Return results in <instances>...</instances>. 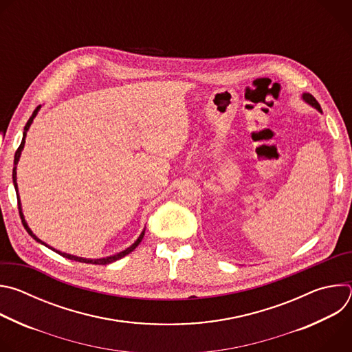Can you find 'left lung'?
Returning <instances> with one entry per match:
<instances>
[{
  "instance_id": "1",
  "label": "left lung",
  "mask_w": 352,
  "mask_h": 352,
  "mask_svg": "<svg viewBox=\"0 0 352 352\" xmlns=\"http://www.w3.org/2000/svg\"><path fill=\"white\" fill-rule=\"evenodd\" d=\"M302 97H304V100H305L307 103H309L312 107H315L316 110H319V111L322 113V107H320V104L316 102V98H315L312 94H309V93H305Z\"/></svg>"
}]
</instances>
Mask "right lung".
I'll return each mask as SVG.
<instances>
[{
  "label": "right lung",
  "instance_id": "1",
  "mask_svg": "<svg viewBox=\"0 0 352 352\" xmlns=\"http://www.w3.org/2000/svg\"><path fill=\"white\" fill-rule=\"evenodd\" d=\"M40 110V106H37L36 107V110L33 111V114H32V117L29 118V121L26 122V125H25V132H23V138H22V142H21V144H19V147H18V150H16V153H15V160H14V164L16 166L18 164V162H19V157H21V152H22V148H23V146H25V138H26V131L29 129V126H30V124H32V121H33V118L36 117V114H37V111ZM12 179H14V186H15V189H16V197L19 199V195H18V185H16V167H14V170H12ZM18 209H19V214H21V219H22V224H23V227H25V230L29 232V235L32 236V238H34L37 242H40V243H43V245H45L44 242H41L33 232H32V230L28 227V224H26V221H25V219H23V214H22V209H21V202L18 200ZM143 235H144V231L139 235V238L135 241V243H132L129 248H126L125 250H122V252H120V254H117V255H113V256H109V258H103V259H83V258H78V256H74V255H68V254H64V252H60V250H56V249H53V250H56L57 254H60L61 256H64V258H67V259H71V261H76V262H82V263H90V265H109V263H111V262H116V261H118V259H121V258H124V256H126L128 254H131L132 250L140 243V241H142V238H143ZM45 246H48V245H45ZM50 248V246H48Z\"/></svg>",
  "mask_w": 352,
  "mask_h": 352
}]
</instances>
